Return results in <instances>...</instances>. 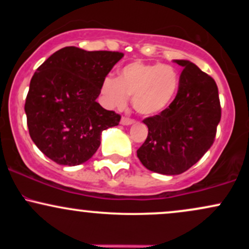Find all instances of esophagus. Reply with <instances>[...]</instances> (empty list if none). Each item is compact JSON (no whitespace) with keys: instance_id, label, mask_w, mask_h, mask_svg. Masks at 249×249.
Here are the masks:
<instances>
[{"instance_id":"obj_1","label":"esophagus","mask_w":249,"mask_h":249,"mask_svg":"<svg viewBox=\"0 0 249 249\" xmlns=\"http://www.w3.org/2000/svg\"><path fill=\"white\" fill-rule=\"evenodd\" d=\"M134 123L133 119H130V118H126V117H123V118L121 119V124L122 125H132Z\"/></svg>"}]
</instances>
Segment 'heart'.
I'll list each match as a JSON object with an SVG mask.
<instances>
[{"label":"heart","mask_w":249,"mask_h":249,"mask_svg":"<svg viewBox=\"0 0 249 249\" xmlns=\"http://www.w3.org/2000/svg\"><path fill=\"white\" fill-rule=\"evenodd\" d=\"M179 88V73L167 64L133 62L119 71L118 78L105 77L101 92L108 107H123L132 96L134 110L144 116L162 112Z\"/></svg>","instance_id":"1"}]
</instances>
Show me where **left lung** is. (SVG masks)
<instances>
[{
  "label": "left lung",
  "mask_w": 249,
  "mask_h": 249,
  "mask_svg": "<svg viewBox=\"0 0 249 249\" xmlns=\"http://www.w3.org/2000/svg\"><path fill=\"white\" fill-rule=\"evenodd\" d=\"M174 101L161 113L144 121L147 138L137 157L152 172L176 176L193 166L212 146L221 118L218 87L212 77L187 59Z\"/></svg>",
  "instance_id": "left-lung-1"
}]
</instances>
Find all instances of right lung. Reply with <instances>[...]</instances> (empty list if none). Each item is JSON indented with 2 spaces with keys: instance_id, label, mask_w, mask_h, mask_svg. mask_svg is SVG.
I'll return each instance as SVG.
<instances>
[{
  "instance_id": "obj_1",
  "label": "right lung",
  "mask_w": 249,
  "mask_h": 249,
  "mask_svg": "<svg viewBox=\"0 0 249 249\" xmlns=\"http://www.w3.org/2000/svg\"><path fill=\"white\" fill-rule=\"evenodd\" d=\"M123 57L115 51L65 47L34 73L24 111L31 139L48 158L59 165H81L98 150L103 131L119 124L121 116L96 99Z\"/></svg>"
}]
</instances>
